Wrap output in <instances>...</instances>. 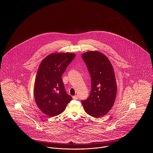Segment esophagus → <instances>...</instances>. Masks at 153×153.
<instances>
[{"mask_svg":"<svg viewBox=\"0 0 153 153\" xmlns=\"http://www.w3.org/2000/svg\"><path fill=\"white\" fill-rule=\"evenodd\" d=\"M73 99H74V100H77V99H78V96H76V95L73 96Z\"/></svg>","mask_w":153,"mask_h":153,"instance_id":"obj_1","label":"esophagus"}]
</instances>
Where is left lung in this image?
<instances>
[{"mask_svg": "<svg viewBox=\"0 0 153 153\" xmlns=\"http://www.w3.org/2000/svg\"><path fill=\"white\" fill-rule=\"evenodd\" d=\"M91 77L89 97L81 102L88 115L96 118L105 115L116 99L117 82L112 65L104 54L89 51L82 54Z\"/></svg>", "mask_w": 153, "mask_h": 153, "instance_id": "8db88e82", "label": "left lung"}]
</instances>
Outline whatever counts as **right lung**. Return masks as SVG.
I'll return each instance as SVG.
<instances>
[{
  "label": "right lung",
  "instance_id": "1",
  "mask_svg": "<svg viewBox=\"0 0 153 153\" xmlns=\"http://www.w3.org/2000/svg\"><path fill=\"white\" fill-rule=\"evenodd\" d=\"M75 57L71 53H51L39 66L34 87V99L38 107L49 117L63 112L72 100L66 92L61 77Z\"/></svg>",
  "mask_w": 153,
  "mask_h": 153
}]
</instances>
